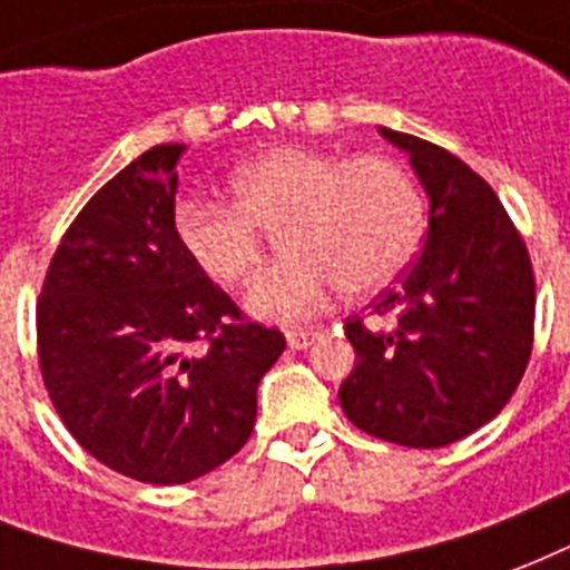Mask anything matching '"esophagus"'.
Returning a JSON list of instances; mask_svg holds the SVG:
<instances>
[{"label": "esophagus", "instance_id": "obj_1", "mask_svg": "<svg viewBox=\"0 0 570 570\" xmlns=\"http://www.w3.org/2000/svg\"><path fill=\"white\" fill-rule=\"evenodd\" d=\"M321 333H315V330H285V338H288V347H294V351H303V347L315 345V338Z\"/></svg>", "mask_w": 570, "mask_h": 570}]
</instances>
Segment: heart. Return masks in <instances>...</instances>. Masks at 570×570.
<instances>
[{"label": "heart", "mask_w": 570, "mask_h": 570, "mask_svg": "<svg viewBox=\"0 0 570 570\" xmlns=\"http://www.w3.org/2000/svg\"><path fill=\"white\" fill-rule=\"evenodd\" d=\"M232 205L180 198L171 232L207 279L237 288L262 267L267 235L285 255L255 282L249 308L262 317L312 315L342 294L383 288L416 253L422 196L401 163L381 154L342 160L312 148H271L228 175Z\"/></svg>", "instance_id": "b5f03b06"}]
</instances>
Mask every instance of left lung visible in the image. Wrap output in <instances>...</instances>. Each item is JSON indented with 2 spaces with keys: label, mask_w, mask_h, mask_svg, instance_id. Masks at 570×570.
Returning a JSON list of instances; mask_svg holds the SVG:
<instances>
[{
  "label": "left lung",
  "mask_w": 570,
  "mask_h": 570,
  "mask_svg": "<svg viewBox=\"0 0 570 570\" xmlns=\"http://www.w3.org/2000/svg\"><path fill=\"white\" fill-rule=\"evenodd\" d=\"M428 193V237L401 285L374 303L377 326L347 317L356 365L338 401L360 431L440 449L488 425L532 354L535 276L491 184L419 136L381 127Z\"/></svg>",
  "instance_id": "8db88e82"
}]
</instances>
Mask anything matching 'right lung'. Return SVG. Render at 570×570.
<instances>
[{"mask_svg":"<svg viewBox=\"0 0 570 570\" xmlns=\"http://www.w3.org/2000/svg\"><path fill=\"white\" fill-rule=\"evenodd\" d=\"M180 154L154 145L88 198L38 299L52 407L91 458L148 484L193 482L240 452L285 351L180 249Z\"/></svg>","mask_w":570,"mask_h":570,"instance_id":"right-lung-1","label":"right lung"}]
</instances>
